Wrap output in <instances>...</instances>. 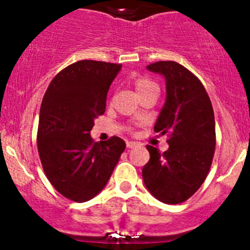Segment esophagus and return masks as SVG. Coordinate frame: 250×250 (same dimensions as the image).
<instances>
[{
    "mask_svg": "<svg viewBox=\"0 0 250 250\" xmlns=\"http://www.w3.org/2000/svg\"><path fill=\"white\" fill-rule=\"evenodd\" d=\"M125 145H127L128 148H133L138 145V143H135V141H127V144H125Z\"/></svg>",
    "mask_w": 250,
    "mask_h": 250,
    "instance_id": "obj_1",
    "label": "esophagus"
}]
</instances>
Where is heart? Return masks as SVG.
Segmentation results:
<instances>
[{"instance_id":"b5f03b06","label":"heart","mask_w":250,"mask_h":250,"mask_svg":"<svg viewBox=\"0 0 250 250\" xmlns=\"http://www.w3.org/2000/svg\"><path fill=\"white\" fill-rule=\"evenodd\" d=\"M153 85H156L155 82H152V81L148 80V78L146 77H139L134 81V88L135 90H137L138 94L144 92V90H146L147 88L153 87Z\"/></svg>"}]
</instances>
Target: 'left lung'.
I'll use <instances>...</instances> for the list:
<instances>
[{"label": "left lung", "instance_id": "8db88e82", "mask_svg": "<svg viewBox=\"0 0 250 250\" xmlns=\"http://www.w3.org/2000/svg\"><path fill=\"white\" fill-rule=\"evenodd\" d=\"M147 70L166 78L167 97L153 130L168 134L165 152L147 145L143 167L146 188L167 204L185 202L206 180L215 151V121L210 99L198 80L175 62H157Z\"/></svg>", "mask_w": 250, "mask_h": 250}]
</instances>
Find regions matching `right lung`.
Listing matches in <instances>:
<instances>
[{"instance_id": "1", "label": "right lung", "mask_w": 250, "mask_h": 250, "mask_svg": "<svg viewBox=\"0 0 250 250\" xmlns=\"http://www.w3.org/2000/svg\"><path fill=\"white\" fill-rule=\"evenodd\" d=\"M121 67L80 60L53 78L42 100L37 130L40 160L55 190L74 202H87L105 188L125 148L118 137L100 143L90 138Z\"/></svg>"}]
</instances>
